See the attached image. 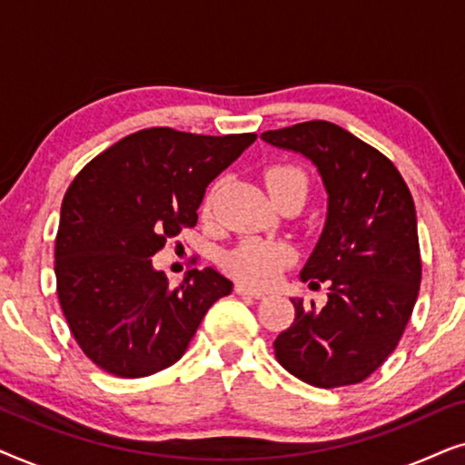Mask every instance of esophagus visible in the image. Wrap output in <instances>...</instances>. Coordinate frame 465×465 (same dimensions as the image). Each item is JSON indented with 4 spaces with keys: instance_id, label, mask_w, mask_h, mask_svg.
<instances>
[{
    "instance_id": "1",
    "label": "esophagus",
    "mask_w": 465,
    "mask_h": 465,
    "mask_svg": "<svg viewBox=\"0 0 465 465\" xmlns=\"http://www.w3.org/2000/svg\"><path fill=\"white\" fill-rule=\"evenodd\" d=\"M234 292H237V294L243 296V298H253V301H260V298H264L262 290H253V288H250V285H243V283L234 285Z\"/></svg>"
}]
</instances>
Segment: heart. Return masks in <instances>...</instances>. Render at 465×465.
<instances>
[{"mask_svg":"<svg viewBox=\"0 0 465 465\" xmlns=\"http://www.w3.org/2000/svg\"><path fill=\"white\" fill-rule=\"evenodd\" d=\"M264 183L271 194L288 186H298L307 193V175L294 164H272L264 171ZM212 201L213 190L203 203V213L205 215L212 212ZM292 258H294V250L285 241L247 237L226 253L224 266L239 282L253 285V288H269L277 282L285 266L292 262Z\"/></svg>","mask_w":465,"mask_h":465,"instance_id":"1","label":"heart"}]
</instances>
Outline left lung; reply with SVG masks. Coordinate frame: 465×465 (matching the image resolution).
Masks as SVG:
<instances>
[{"label":"left lung","mask_w":465,"mask_h":465,"mask_svg":"<svg viewBox=\"0 0 465 465\" xmlns=\"http://www.w3.org/2000/svg\"><path fill=\"white\" fill-rule=\"evenodd\" d=\"M307 156L328 193V215L301 279L328 282L320 311L292 298L296 317L275 355L304 383H361L402 339L421 283L417 213L390 158L339 124L309 120L260 135Z\"/></svg>","instance_id":"8db88e82"}]
</instances>
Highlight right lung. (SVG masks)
Returning <instances> with one entry per match:
<instances>
[{"instance_id": "right-lung-1", "label": "right lung", "mask_w": 465, "mask_h": 465, "mask_svg": "<svg viewBox=\"0 0 465 465\" xmlns=\"http://www.w3.org/2000/svg\"><path fill=\"white\" fill-rule=\"evenodd\" d=\"M256 133H133L69 183L54 243L56 294L75 342L105 372L139 379L182 358L209 307L232 292L212 266L171 288L152 256L199 220L205 190Z\"/></svg>"}]
</instances>
